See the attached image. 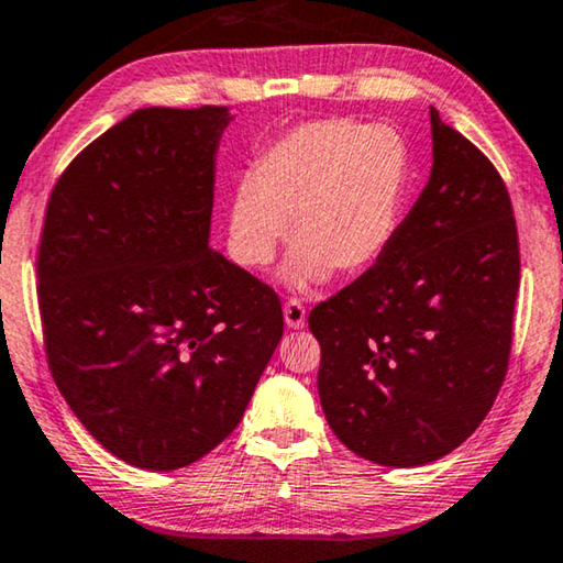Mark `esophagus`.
<instances>
[{"label": "esophagus", "instance_id": "1", "mask_svg": "<svg viewBox=\"0 0 563 563\" xmlns=\"http://www.w3.org/2000/svg\"><path fill=\"white\" fill-rule=\"evenodd\" d=\"M284 322H287L289 330H305L307 309L301 307V301L289 299L287 305H284Z\"/></svg>", "mask_w": 563, "mask_h": 563}]
</instances>
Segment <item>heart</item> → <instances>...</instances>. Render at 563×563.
<instances>
[{
  "instance_id": "b5f03b06",
  "label": "heart",
  "mask_w": 563,
  "mask_h": 563,
  "mask_svg": "<svg viewBox=\"0 0 563 563\" xmlns=\"http://www.w3.org/2000/svg\"><path fill=\"white\" fill-rule=\"evenodd\" d=\"M408 153L390 128L330 118L294 128L254 163L229 206L231 252L264 269L287 236L291 287L324 284L334 269L360 274L387 252L400 216Z\"/></svg>"
}]
</instances>
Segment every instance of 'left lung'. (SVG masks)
Returning <instances> with one entry per match:
<instances>
[{
    "mask_svg": "<svg viewBox=\"0 0 563 563\" xmlns=\"http://www.w3.org/2000/svg\"><path fill=\"white\" fill-rule=\"evenodd\" d=\"M428 186L387 252L309 314L334 435L365 461L415 468L455 451L504 385L518 233L504 178L430 108Z\"/></svg>",
    "mask_w": 563,
    "mask_h": 563,
    "instance_id": "8db88e82",
    "label": "left lung"
}]
</instances>
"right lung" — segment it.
<instances>
[{"instance_id": "add662e5", "label": "right lung", "mask_w": 563, "mask_h": 563, "mask_svg": "<svg viewBox=\"0 0 563 563\" xmlns=\"http://www.w3.org/2000/svg\"><path fill=\"white\" fill-rule=\"evenodd\" d=\"M229 108H143L52 188L37 254L49 372L120 461L176 471L229 438L284 334L282 305L209 246Z\"/></svg>"}]
</instances>
